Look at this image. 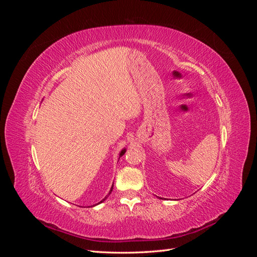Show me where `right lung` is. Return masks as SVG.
<instances>
[{
    "label": "right lung",
    "instance_id": "add662e5",
    "mask_svg": "<svg viewBox=\"0 0 257 257\" xmlns=\"http://www.w3.org/2000/svg\"><path fill=\"white\" fill-rule=\"evenodd\" d=\"M124 153H125V149H123V150H122V151H121V153H120V158H121V157H122V155H123V154H124ZM112 188H113V186H111V189H110V192H109V194H110V193H111V191H112ZM109 194H108V195H109ZM108 195H107V196H108ZM105 199H106V197H105V198H104V199H103V200H102V201H104V200H105ZM102 201H100V203H102Z\"/></svg>",
    "mask_w": 257,
    "mask_h": 257
}]
</instances>
